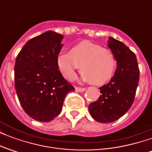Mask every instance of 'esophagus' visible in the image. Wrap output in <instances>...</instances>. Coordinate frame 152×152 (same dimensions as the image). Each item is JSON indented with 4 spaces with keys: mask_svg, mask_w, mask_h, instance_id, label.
Segmentation results:
<instances>
[{
    "mask_svg": "<svg viewBox=\"0 0 152 152\" xmlns=\"http://www.w3.org/2000/svg\"><path fill=\"white\" fill-rule=\"evenodd\" d=\"M86 88H81V87H76V90L78 92H83L86 90Z\"/></svg>",
    "mask_w": 152,
    "mask_h": 152,
    "instance_id": "esophagus-1",
    "label": "esophagus"
}]
</instances>
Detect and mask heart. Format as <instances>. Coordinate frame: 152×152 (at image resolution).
<instances>
[{
  "instance_id": "heart-1",
  "label": "heart",
  "mask_w": 152,
  "mask_h": 152,
  "mask_svg": "<svg viewBox=\"0 0 152 152\" xmlns=\"http://www.w3.org/2000/svg\"><path fill=\"white\" fill-rule=\"evenodd\" d=\"M57 65L65 79L72 80L80 66L84 80L96 86L112 79L116 68V59L112 51L99 45L83 40L57 58Z\"/></svg>"
}]
</instances>
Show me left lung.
Returning <instances> with one entry per match:
<instances>
[{
    "instance_id": "obj_1",
    "label": "left lung",
    "mask_w": 152,
    "mask_h": 152,
    "mask_svg": "<svg viewBox=\"0 0 152 152\" xmlns=\"http://www.w3.org/2000/svg\"><path fill=\"white\" fill-rule=\"evenodd\" d=\"M108 46L117 62L114 76L107 85L100 87L101 95L90 103L89 110L95 121L111 123L129 110L139 80V68L135 53L124 43L109 37Z\"/></svg>"
}]
</instances>
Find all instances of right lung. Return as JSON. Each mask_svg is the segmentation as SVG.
<instances>
[{
	"label": "right lung",
	"instance_id": "1",
	"mask_svg": "<svg viewBox=\"0 0 152 152\" xmlns=\"http://www.w3.org/2000/svg\"><path fill=\"white\" fill-rule=\"evenodd\" d=\"M63 38L46 31L28 40L16 58L15 86L18 100L25 112L40 122L58 116L66 95L75 90L57 65Z\"/></svg>",
	"mask_w": 152,
	"mask_h": 152
}]
</instances>
